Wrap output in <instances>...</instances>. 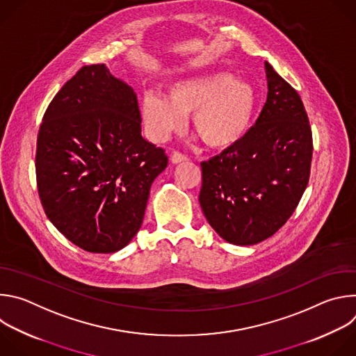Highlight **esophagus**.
<instances>
[{
    "label": "esophagus",
    "instance_id": "34e87169",
    "mask_svg": "<svg viewBox=\"0 0 356 356\" xmlns=\"http://www.w3.org/2000/svg\"><path fill=\"white\" fill-rule=\"evenodd\" d=\"M170 161H172V163H181V162H187L188 158L186 155L180 154V152H173L170 156Z\"/></svg>",
    "mask_w": 356,
    "mask_h": 356
}]
</instances>
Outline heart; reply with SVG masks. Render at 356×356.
<instances>
[{"instance_id":"1","label":"heart","mask_w":356,"mask_h":356,"mask_svg":"<svg viewBox=\"0 0 356 356\" xmlns=\"http://www.w3.org/2000/svg\"><path fill=\"white\" fill-rule=\"evenodd\" d=\"M258 104L255 87L217 73L173 83L166 97L146 92L140 117L150 138L166 140L191 114L193 131L211 147H227L245 136Z\"/></svg>"}]
</instances>
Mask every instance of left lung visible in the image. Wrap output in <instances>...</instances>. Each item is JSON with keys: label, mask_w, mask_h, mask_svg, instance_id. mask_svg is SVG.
Instances as JSON below:
<instances>
[{"label": "left lung", "mask_w": 356, "mask_h": 356, "mask_svg": "<svg viewBox=\"0 0 356 356\" xmlns=\"http://www.w3.org/2000/svg\"><path fill=\"white\" fill-rule=\"evenodd\" d=\"M268 98L242 139L201 162L200 206L216 232L253 245L279 231L310 179L313 135L298 92L265 62Z\"/></svg>", "instance_id": "left-lung-1"}]
</instances>
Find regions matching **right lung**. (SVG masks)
<instances>
[{"mask_svg":"<svg viewBox=\"0 0 356 356\" xmlns=\"http://www.w3.org/2000/svg\"><path fill=\"white\" fill-rule=\"evenodd\" d=\"M132 87L106 65L83 66L50 101L36 143L44 214L92 253L122 249L139 231L150 186L166 169L162 147L140 135Z\"/></svg>","mask_w":356,"mask_h":356,"instance_id":"add662e5","label":"right lung"}]
</instances>
